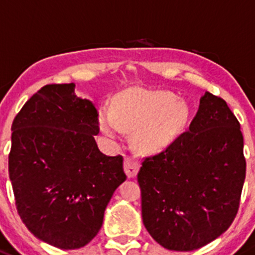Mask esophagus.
Listing matches in <instances>:
<instances>
[{
    "label": "esophagus",
    "instance_id": "obj_1",
    "mask_svg": "<svg viewBox=\"0 0 255 255\" xmlns=\"http://www.w3.org/2000/svg\"><path fill=\"white\" fill-rule=\"evenodd\" d=\"M123 167H125V172L127 174L128 178H133L137 175L138 170H139V162L130 157L125 158V163H123Z\"/></svg>",
    "mask_w": 255,
    "mask_h": 255
}]
</instances>
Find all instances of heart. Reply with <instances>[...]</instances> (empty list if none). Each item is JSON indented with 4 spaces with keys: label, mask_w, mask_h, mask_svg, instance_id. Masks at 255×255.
<instances>
[{
    "label": "heart",
    "mask_w": 255,
    "mask_h": 255,
    "mask_svg": "<svg viewBox=\"0 0 255 255\" xmlns=\"http://www.w3.org/2000/svg\"><path fill=\"white\" fill-rule=\"evenodd\" d=\"M187 103L165 91L130 88L115 98L112 112L102 110L98 126L106 137L117 139L123 130H134L133 142L143 153L164 149L184 129Z\"/></svg>",
    "instance_id": "obj_1"
}]
</instances>
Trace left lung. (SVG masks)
Segmentation results:
<instances>
[{"mask_svg":"<svg viewBox=\"0 0 255 255\" xmlns=\"http://www.w3.org/2000/svg\"><path fill=\"white\" fill-rule=\"evenodd\" d=\"M243 134L226 101L206 92L189 129L138 173L143 224L165 249H199L237 216L246 179Z\"/></svg>","mask_w":255,"mask_h":255,"instance_id":"8db88e82","label":"left lung"}]
</instances>
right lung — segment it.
I'll return each instance as SVG.
<instances>
[{
	"mask_svg": "<svg viewBox=\"0 0 255 255\" xmlns=\"http://www.w3.org/2000/svg\"><path fill=\"white\" fill-rule=\"evenodd\" d=\"M75 83L47 85L12 123L8 173L17 211L36 238L78 249L100 232L107 204L127 177L122 155L98 149V113Z\"/></svg>",
	"mask_w": 255,
	"mask_h": 255,
	"instance_id": "1",
	"label": "right lung"
}]
</instances>
